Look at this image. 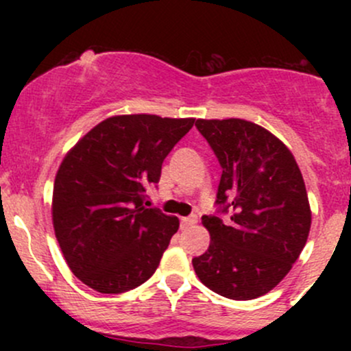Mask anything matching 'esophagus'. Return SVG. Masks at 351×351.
Returning <instances> with one entry per match:
<instances>
[{
    "mask_svg": "<svg viewBox=\"0 0 351 351\" xmlns=\"http://www.w3.org/2000/svg\"><path fill=\"white\" fill-rule=\"evenodd\" d=\"M196 216H188V217H181V228H188V226H193V224H196Z\"/></svg>",
    "mask_w": 351,
    "mask_h": 351,
    "instance_id": "34e87169",
    "label": "esophagus"
}]
</instances>
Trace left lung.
I'll list each match as a JSON object with an SVG mask.
<instances>
[{
    "label": "left lung",
    "instance_id": "1",
    "mask_svg": "<svg viewBox=\"0 0 351 351\" xmlns=\"http://www.w3.org/2000/svg\"><path fill=\"white\" fill-rule=\"evenodd\" d=\"M195 125L223 168L216 204L229 217H201L211 243L193 267L226 299H257L287 276L307 243L312 213L299 165L277 136L247 120Z\"/></svg>",
    "mask_w": 351,
    "mask_h": 351
}]
</instances>
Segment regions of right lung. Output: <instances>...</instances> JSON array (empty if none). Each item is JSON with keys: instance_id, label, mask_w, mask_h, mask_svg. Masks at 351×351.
<instances>
[{"instance_id": "1", "label": "right lung", "mask_w": 351, "mask_h": 351, "mask_svg": "<svg viewBox=\"0 0 351 351\" xmlns=\"http://www.w3.org/2000/svg\"><path fill=\"white\" fill-rule=\"evenodd\" d=\"M195 119L115 115L95 125L60 163L52 224L74 276L100 293H122L153 276L176 216L145 208L148 186Z\"/></svg>"}]
</instances>
